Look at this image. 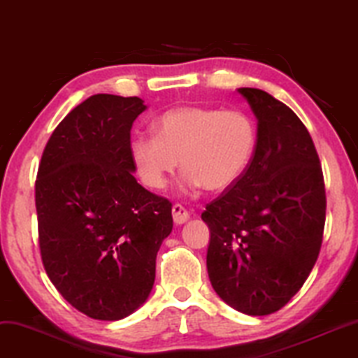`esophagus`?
<instances>
[{
  "instance_id": "34e87169",
  "label": "esophagus",
  "mask_w": 358,
  "mask_h": 358,
  "mask_svg": "<svg viewBox=\"0 0 358 358\" xmlns=\"http://www.w3.org/2000/svg\"><path fill=\"white\" fill-rule=\"evenodd\" d=\"M171 213H173V221L176 224H183L185 221H188V218H189L188 210H185V208L182 205H178V203L171 208Z\"/></svg>"
}]
</instances>
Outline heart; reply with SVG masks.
<instances>
[{
	"label": "heart",
	"mask_w": 358,
	"mask_h": 358,
	"mask_svg": "<svg viewBox=\"0 0 358 358\" xmlns=\"http://www.w3.org/2000/svg\"><path fill=\"white\" fill-rule=\"evenodd\" d=\"M155 135H137L130 158L145 187L164 189L178 169L183 187L221 192L241 178L257 147V125L243 110L183 106L165 110L152 124Z\"/></svg>",
	"instance_id": "1"
}]
</instances>
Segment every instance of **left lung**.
Returning <instances> with one entry per match:
<instances>
[{
	"instance_id": "obj_1",
	"label": "left lung",
	"mask_w": 358,
	"mask_h": 358,
	"mask_svg": "<svg viewBox=\"0 0 358 358\" xmlns=\"http://www.w3.org/2000/svg\"><path fill=\"white\" fill-rule=\"evenodd\" d=\"M257 119V147L241 178L206 205V268L226 304L248 315L282 309L322 246L325 185L309 130L286 103L241 87Z\"/></svg>"
}]
</instances>
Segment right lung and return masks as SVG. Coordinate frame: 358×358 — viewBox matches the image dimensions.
I'll return each mask as SVG.
<instances>
[{"instance_id":"right-lung-1","label":"right lung","mask_w":358,"mask_h":358,"mask_svg":"<svg viewBox=\"0 0 358 358\" xmlns=\"http://www.w3.org/2000/svg\"><path fill=\"white\" fill-rule=\"evenodd\" d=\"M140 97L97 94L61 120L36 176L39 251L64 299L97 320L147 301L155 259L171 233V203L137 183L130 130Z\"/></svg>"}]
</instances>
